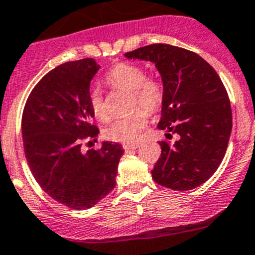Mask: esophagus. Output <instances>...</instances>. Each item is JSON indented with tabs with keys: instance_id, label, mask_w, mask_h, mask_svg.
<instances>
[{
	"instance_id": "obj_1",
	"label": "esophagus",
	"mask_w": 255,
	"mask_h": 255,
	"mask_svg": "<svg viewBox=\"0 0 255 255\" xmlns=\"http://www.w3.org/2000/svg\"><path fill=\"white\" fill-rule=\"evenodd\" d=\"M137 146H139V144H137V142H125V144L123 145L124 150H134V149H136Z\"/></svg>"
}]
</instances>
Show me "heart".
Masks as SVG:
<instances>
[{"instance_id": "obj_1", "label": "heart", "mask_w": 255, "mask_h": 255, "mask_svg": "<svg viewBox=\"0 0 255 255\" xmlns=\"http://www.w3.org/2000/svg\"><path fill=\"white\" fill-rule=\"evenodd\" d=\"M105 81L111 89L131 91V108L141 106L147 113H155L164 101V82L157 76H146L144 67L131 62H119L109 70ZM89 106L99 121L109 120V111L100 90H93L89 95ZM144 110V111H145ZM136 109L129 115L114 120L104 131L111 141L132 142L139 137L147 123V114Z\"/></svg>"}]
</instances>
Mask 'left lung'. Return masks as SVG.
I'll list each match as a JSON object with an SVG mask.
<instances>
[{"label":"left lung","instance_id":"obj_1","mask_svg":"<svg viewBox=\"0 0 255 255\" xmlns=\"http://www.w3.org/2000/svg\"><path fill=\"white\" fill-rule=\"evenodd\" d=\"M128 59L154 62L165 95L160 130L178 141H160L161 154L151 170L159 185L190 190L219 168L232 132L228 93L214 69L198 53L166 43H152L126 52Z\"/></svg>","mask_w":255,"mask_h":255}]
</instances>
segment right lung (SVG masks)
Instances as JSON below:
<instances>
[{
	"label": "right lung",
	"mask_w": 255,
	"mask_h": 255,
	"mask_svg": "<svg viewBox=\"0 0 255 255\" xmlns=\"http://www.w3.org/2000/svg\"><path fill=\"white\" fill-rule=\"evenodd\" d=\"M99 69L93 59L55 67L33 87L22 114L23 149L33 178L71 209L91 208L115 188L124 152L111 141L81 151L82 141L99 134L89 106L90 82Z\"/></svg>",
	"instance_id": "obj_1"
}]
</instances>
